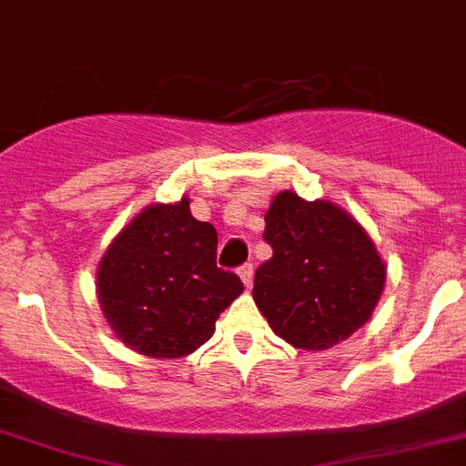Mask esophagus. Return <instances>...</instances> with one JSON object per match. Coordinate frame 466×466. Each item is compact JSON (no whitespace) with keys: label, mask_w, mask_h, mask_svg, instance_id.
Segmentation results:
<instances>
[{"label":"esophagus","mask_w":466,"mask_h":466,"mask_svg":"<svg viewBox=\"0 0 466 466\" xmlns=\"http://www.w3.org/2000/svg\"><path fill=\"white\" fill-rule=\"evenodd\" d=\"M253 272H256V265H253V263H244L239 268V277H241V281H244V284H246V289H251Z\"/></svg>","instance_id":"esophagus-1"}]
</instances>
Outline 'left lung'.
Returning <instances> with one entry per match:
<instances>
[{"instance_id": "8db88e82", "label": "left lung", "mask_w": 466, "mask_h": 466, "mask_svg": "<svg viewBox=\"0 0 466 466\" xmlns=\"http://www.w3.org/2000/svg\"><path fill=\"white\" fill-rule=\"evenodd\" d=\"M263 239L272 258L256 269L253 300L279 339L324 350L372 318L386 265L346 210L279 191L265 213Z\"/></svg>"}]
</instances>
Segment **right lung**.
<instances>
[{
	"label": "right lung",
	"mask_w": 466,
	"mask_h": 466,
	"mask_svg": "<svg viewBox=\"0 0 466 466\" xmlns=\"http://www.w3.org/2000/svg\"><path fill=\"white\" fill-rule=\"evenodd\" d=\"M218 232L189 198L156 203L113 239L99 269L104 318L120 341L148 358H182L215 334V319L244 284L215 263Z\"/></svg>",
	"instance_id": "obj_1"
}]
</instances>
